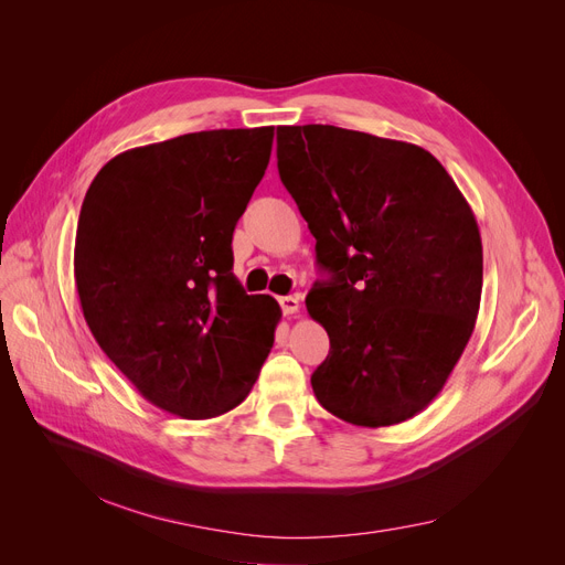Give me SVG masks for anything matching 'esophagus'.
<instances>
[{"instance_id":"esophagus-1","label":"esophagus","mask_w":565,"mask_h":565,"mask_svg":"<svg viewBox=\"0 0 565 565\" xmlns=\"http://www.w3.org/2000/svg\"><path fill=\"white\" fill-rule=\"evenodd\" d=\"M279 305H281L286 316H295L300 311V298H295V295H286V298H279Z\"/></svg>"}]
</instances>
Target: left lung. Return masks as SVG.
I'll list each match as a JSON object with an SVG mask.
<instances>
[{"instance_id":"obj_1","label":"left lung","mask_w":565,"mask_h":565,"mask_svg":"<svg viewBox=\"0 0 565 565\" xmlns=\"http://www.w3.org/2000/svg\"><path fill=\"white\" fill-rule=\"evenodd\" d=\"M277 167L332 275L307 295L330 337L318 403L364 428L412 419L477 324L483 245L467 199L422 146L337 126H279Z\"/></svg>"}]
</instances>
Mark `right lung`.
Instances as JSON below:
<instances>
[{
  "label": "right lung",
  "instance_id": "add662e5",
  "mask_svg": "<svg viewBox=\"0 0 565 565\" xmlns=\"http://www.w3.org/2000/svg\"><path fill=\"white\" fill-rule=\"evenodd\" d=\"M275 128L203 130L111 158L75 235L84 320L135 390L183 419L241 405L281 309L247 295L233 228L270 162Z\"/></svg>",
  "mask_w": 565,
  "mask_h": 565
}]
</instances>
